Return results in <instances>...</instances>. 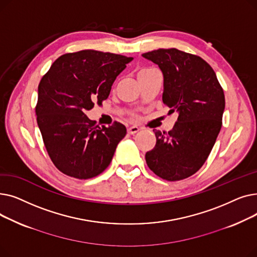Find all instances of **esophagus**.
<instances>
[{
    "label": "esophagus",
    "instance_id": "esophagus-1",
    "mask_svg": "<svg viewBox=\"0 0 257 257\" xmlns=\"http://www.w3.org/2000/svg\"><path fill=\"white\" fill-rule=\"evenodd\" d=\"M127 131H128L129 134H136L137 132L140 131V128L138 126H131L127 129Z\"/></svg>",
    "mask_w": 257,
    "mask_h": 257
}]
</instances>
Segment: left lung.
Returning a JSON list of instances; mask_svg holds the SVG:
<instances>
[{
	"mask_svg": "<svg viewBox=\"0 0 257 257\" xmlns=\"http://www.w3.org/2000/svg\"><path fill=\"white\" fill-rule=\"evenodd\" d=\"M164 76L163 101L178 118L168 133L153 130L156 145L146 163L157 176L177 181L195 174L206 161L222 127L224 91L211 66L175 48L144 53Z\"/></svg>",
	"mask_w": 257,
	"mask_h": 257,
	"instance_id": "obj_1",
	"label": "left lung"
}]
</instances>
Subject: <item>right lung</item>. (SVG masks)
<instances>
[{
    "mask_svg": "<svg viewBox=\"0 0 257 257\" xmlns=\"http://www.w3.org/2000/svg\"><path fill=\"white\" fill-rule=\"evenodd\" d=\"M132 60L93 50L65 54L40 81L37 124L53 164L67 176L89 179L110 165L126 127L117 121L99 126L85 112L108 98L114 80Z\"/></svg>",
    "mask_w": 257,
    "mask_h": 257,
    "instance_id": "obj_1",
    "label": "right lung"
}]
</instances>
